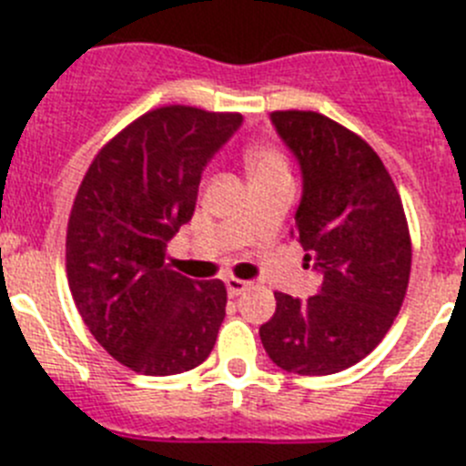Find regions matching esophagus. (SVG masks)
Here are the masks:
<instances>
[{"instance_id":"obj_1","label":"esophagus","mask_w":466,"mask_h":466,"mask_svg":"<svg viewBox=\"0 0 466 466\" xmlns=\"http://www.w3.org/2000/svg\"><path fill=\"white\" fill-rule=\"evenodd\" d=\"M247 287H249V282H245V279H240V278L226 279V289H228V296H240Z\"/></svg>"}]
</instances>
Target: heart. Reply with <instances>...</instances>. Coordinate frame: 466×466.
I'll list each match as a JSON object with an SVG mask.
<instances>
[{
	"label": "heart",
	"instance_id": "heart-1",
	"mask_svg": "<svg viewBox=\"0 0 466 466\" xmlns=\"http://www.w3.org/2000/svg\"><path fill=\"white\" fill-rule=\"evenodd\" d=\"M245 166L252 182L273 177H289V158L275 144H254L245 154Z\"/></svg>",
	"mask_w": 466,
	"mask_h": 466
}]
</instances>
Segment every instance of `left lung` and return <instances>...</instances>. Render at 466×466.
<instances>
[{
	"label": "left lung",
	"instance_id": "8db88e82",
	"mask_svg": "<svg viewBox=\"0 0 466 466\" xmlns=\"http://www.w3.org/2000/svg\"><path fill=\"white\" fill-rule=\"evenodd\" d=\"M270 118L303 170L294 233L324 282L308 300L275 291V315L258 333L279 369L329 376L373 352L401 310L409 221L380 156L360 135L317 111Z\"/></svg>",
	"mask_w": 466,
	"mask_h": 466
}]
</instances>
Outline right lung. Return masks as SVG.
<instances>
[{"mask_svg": "<svg viewBox=\"0 0 466 466\" xmlns=\"http://www.w3.org/2000/svg\"><path fill=\"white\" fill-rule=\"evenodd\" d=\"M238 111L188 105L127 123L86 170L67 224V282L95 340L144 376L203 364L226 317V284L177 273L167 240L193 217L203 167Z\"/></svg>", "mask_w": 466, "mask_h": 466, "instance_id": "add662e5", "label": "right lung"}]
</instances>
